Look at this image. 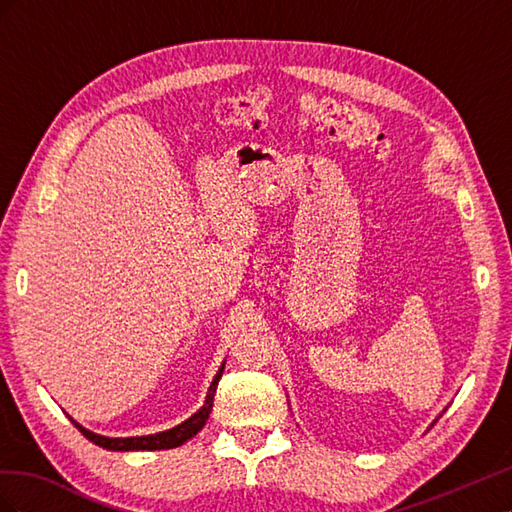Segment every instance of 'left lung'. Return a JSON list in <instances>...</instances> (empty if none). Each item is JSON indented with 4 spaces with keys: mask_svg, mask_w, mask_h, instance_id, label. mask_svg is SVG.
Returning a JSON list of instances; mask_svg holds the SVG:
<instances>
[{
    "mask_svg": "<svg viewBox=\"0 0 512 512\" xmlns=\"http://www.w3.org/2000/svg\"><path fill=\"white\" fill-rule=\"evenodd\" d=\"M436 421H438V418H436ZM436 421H433V423H436Z\"/></svg>",
    "mask_w": 512,
    "mask_h": 512,
    "instance_id": "obj_1",
    "label": "left lung"
}]
</instances>
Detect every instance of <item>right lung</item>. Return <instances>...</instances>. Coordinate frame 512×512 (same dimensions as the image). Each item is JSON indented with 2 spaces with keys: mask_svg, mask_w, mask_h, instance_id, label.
<instances>
[{
  "mask_svg": "<svg viewBox=\"0 0 512 512\" xmlns=\"http://www.w3.org/2000/svg\"><path fill=\"white\" fill-rule=\"evenodd\" d=\"M222 371H224V363L220 365L218 374L213 376V382L209 384L205 404L200 406L190 418H185L183 423L170 427L166 431H160V433H149V436H132V438H108V436H100V433L85 429L81 423H76L72 416H70V421L76 425V429H79L89 442L106 448V451H164V448H177L183 442L194 438L196 433L205 427L209 412L213 408V395H215V389H218Z\"/></svg>",
  "mask_w": 512,
  "mask_h": 512,
  "instance_id": "right-lung-1",
  "label": "right lung"
}]
</instances>
